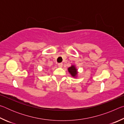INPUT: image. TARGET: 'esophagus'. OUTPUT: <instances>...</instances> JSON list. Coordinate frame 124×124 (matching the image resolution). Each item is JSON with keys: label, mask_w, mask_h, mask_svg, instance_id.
<instances>
[{"label": "esophagus", "mask_w": 124, "mask_h": 124, "mask_svg": "<svg viewBox=\"0 0 124 124\" xmlns=\"http://www.w3.org/2000/svg\"><path fill=\"white\" fill-rule=\"evenodd\" d=\"M58 66L59 67H62L63 64L62 63H60L58 64Z\"/></svg>", "instance_id": "esophagus-1"}]
</instances>
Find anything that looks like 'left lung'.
Segmentation results:
<instances>
[{
	"label": "left lung",
	"instance_id": "8db88e82",
	"mask_svg": "<svg viewBox=\"0 0 124 124\" xmlns=\"http://www.w3.org/2000/svg\"><path fill=\"white\" fill-rule=\"evenodd\" d=\"M68 72L70 73V74L72 77H75L76 76L78 73V72H77V70L74 66H72L70 67V68H68Z\"/></svg>",
	"mask_w": 124,
	"mask_h": 124
}]
</instances>
